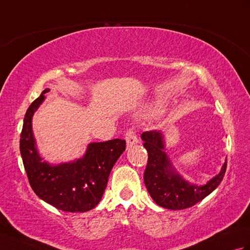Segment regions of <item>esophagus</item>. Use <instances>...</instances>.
Returning a JSON list of instances; mask_svg holds the SVG:
<instances>
[{"instance_id":"1","label":"esophagus","mask_w":250,"mask_h":250,"mask_svg":"<svg viewBox=\"0 0 250 250\" xmlns=\"http://www.w3.org/2000/svg\"><path fill=\"white\" fill-rule=\"evenodd\" d=\"M125 141H126V146L128 147L133 146L139 143V139H137L134 128H130L125 132Z\"/></svg>"}]
</instances>
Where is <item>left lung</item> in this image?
Returning a JSON list of instances; mask_svg holds the SVG:
<instances>
[{
  "instance_id": "8db88e82",
  "label": "left lung",
  "mask_w": 250,
  "mask_h": 250,
  "mask_svg": "<svg viewBox=\"0 0 250 250\" xmlns=\"http://www.w3.org/2000/svg\"><path fill=\"white\" fill-rule=\"evenodd\" d=\"M144 147L148 152L144 183L152 200L167 209H185L199 203L218 187L227 169V162L221 172L203 186L186 182L174 171L164 152L163 136L159 131H147L142 134Z\"/></svg>"
}]
</instances>
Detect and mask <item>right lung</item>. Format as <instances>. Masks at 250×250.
I'll return each mask as SVG.
<instances>
[{"instance_id":"right-lung-1","label":"right lung","mask_w":250,"mask_h":250,"mask_svg":"<svg viewBox=\"0 0 250 250\" xmlns=\"http://www.w3.org/2000/svg\"><path fill=\"white\" fill-rule=\"evenodd\" d=\"M45 89L26 110L20 134V153L31 188L36 195L56 208L70 213H84L102 199L109 173L125 141L115 139L89 144L86 155L77 161L50 166L42 161L32 133V116L45 99Z\"/></svg>"}]
</instances>
